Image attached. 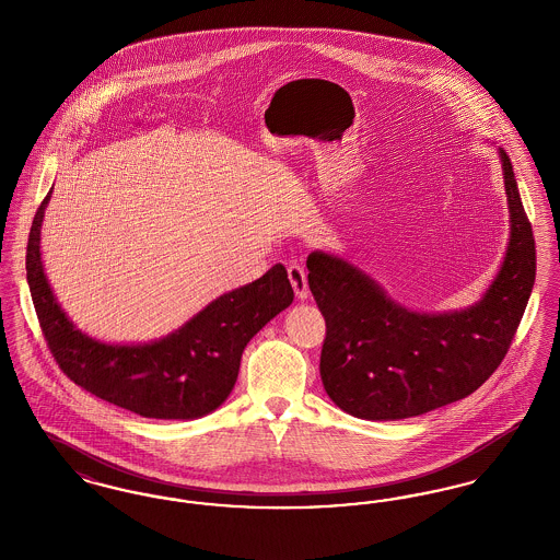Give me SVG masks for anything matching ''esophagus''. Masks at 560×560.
<instances>
[{"label": "esophagus", "mask_w": 560, "mask_h": 560, "mask_svg": "<svg viewBox=\"0 0 560 560\" xmlns=\"http://www.w3.org/2000/svg\"><path fill=\"white\" fill-rule=\"evenodd\" d=\"M288 277H290V283H292L293 292L298 300H306L308 298V279H306V270L300 265H290L288 268Z\"/></svg>", "instance_id": "esophagus-1"}]
</instances>
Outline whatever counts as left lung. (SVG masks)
I'll return each mask as SVG.
<instances>
[{
    "instance_id": "8db88e82",
    "label": "left lung",
    "mask_w": 560,
    "mask_h": 560,
    "mask_svg": "<svg viewBox=\"0 0 560 560\" xmlns=\"http://www.w3.org/2000/svg\"><path fill=\"white\" fill-rule=\"evenodd\" d=\"M498 153L510 240L479 302L447 313L411 311L345 258L308 254V288L327 325L320 380L342 411L373 422L422 416L472 395L506 357L535 283V241L512 163Z\"/></svg>"
}]
</instances>
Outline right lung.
<instances>
[{"label":"right lung","mask_w":560,"mask_h":560,"mask_svg":"<svg viewBox=\"0 0 560 560\" xmlns=\"http://www.w3.org/2000/svg\"><path fill=\"white\" fill-rule=\"evenodd\" d=\"M52 190L33 218L27 283L50 352L78 386L142 418L195 420L231 395L247 342L293 302L288 270L275 265L260 279L222 293L160 340L107 345L60 308L42 262V222Z\"/></svg>","instance_id":"right-lung-1"}]
</instances>
